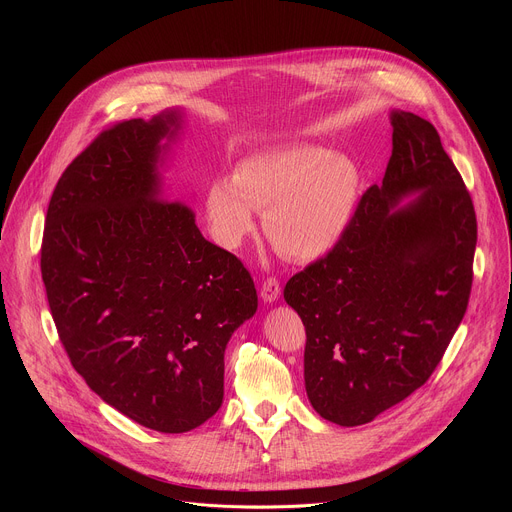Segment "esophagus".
Wrapping results in <instances>:
<instances>
[{
    "label": "esophagus",
    "instance_id": "1",
    "mask_svg": "<svg viewBox=\"0 0 512 512\" xmlns=\"http://www.w3.org/2000/svg\"><path fill=\"white\" fill-rule=\"evenodd\" d=\"M279 294H281V285H279L277 277L269 275L267 279H263V283H261V298H263V302L271 304V302H275L279 298Z\"/></svg>",
    "mask_w": 512,
    "mask_h": 512
}]
</instances>
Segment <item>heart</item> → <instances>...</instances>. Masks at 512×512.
<instances>
[{
    "instance_id": "obj_1",
    "label": "heart",
    "mask_w": 512,
    "mask_h": 512,
    "mask_svg": "<svg viewBox=\"0 0 512 512\" xmlns=\"http://www.w3.org/2000/svg\"><path fill=\"white\" fill-rule=\"evenodd\" d=\"M358 198L356 166L316 145L261 152L239 162L233 180L206 192V216L216 241L237 249L265 212V233L294 261L326 255L346 233Z\"/></svg>"
}]
</instances>
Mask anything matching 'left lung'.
<instances>
[{
  "label": "left lung",
  "instance_id": "8db88e82",
  "mask_svg": "<svg viewBox=\"0 0 512 512\" xmlns=\"http://www.w3.org/2000/svg\"><path fill=\"white\" fill-rule=\"evenodd\" d=\"M383 184L358 200L342 239L285 283L306 326L312 407L352 427L419 389L440 364L470 300L472 196L437 129L395 111ZM422 194L395 213L407 193Z\"/></svg>",
  "mask_w": 512,
  "mask_h": 512
}]
</instances>
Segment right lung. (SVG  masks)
Masks as SVG:
<instances>
[{"instance_id":"add662e5","label":"right lung","mask_w":512,"mask_h":512,"mask_svg":"<svg viewBox=\"0 0 512 512\" xmlns=\"http://www.w3.org/2000/svg\"><path fill=\"white\" fill-rule=\"evenodd\" d=\"M176 111L103 129L52 192L40 269L58 338L111 407L184 433L223 405L225 348L257 310L251 273L162 198L160 139Z\"/></svg>"}]
</instances>
